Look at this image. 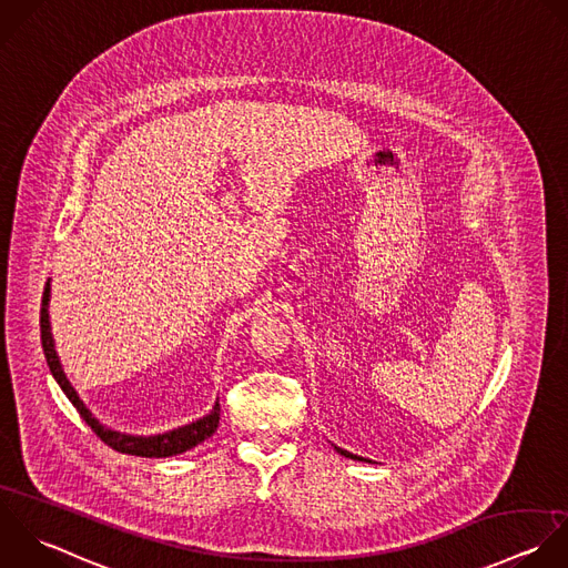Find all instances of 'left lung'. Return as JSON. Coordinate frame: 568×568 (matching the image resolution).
<instances>
[{"instance_id": "8db88e82", "label": "left lung", "mask_w": 568, "mask_h": 568, "mask_svg": "<svg viewBox=\"0 0 568 568\" xmlns=\"http://www.w3.org/2000/svg\"><path fill=\"white\" fill-rule=\"evenodd\" d=\"M334 449H336L341 456H345V458H352V460H367V458H361V456H356V454H349V452H345V449H341V447H336V445H334ZM367 463H372V460H367Z\"/></svg>"}]
</instances>
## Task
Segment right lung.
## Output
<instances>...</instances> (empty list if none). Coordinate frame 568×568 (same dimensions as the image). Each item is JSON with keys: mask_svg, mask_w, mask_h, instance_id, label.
Returning a JSON list of instances; mask_svg holds the SVG:
<instances>
[{"mask_svg": "<svg viewBox=\"0 0 568 568\" xmlns=\"http://www.w3.org/2000/svg\"><path fill=\"white\" fill-rule=\"evenodd\" d=\"M48 303H50V278L43 287V298H41V316H39V325H41V347L45 354V363L50 367L52 378L57 381V385L61 387V392L68 396V400L74 405V409L81 414V418L85 420V425L114 452L119 454H128V456H139V458H168V456H176L183 454L196 445H201L203 440H207L216 427H219V418H221V409H219V400L214 403L212 412L190 425L176 427L172 432H163V434H154V436H134V434H121L114 432L105 425H101L92 412L83 405V400L79 398V394L74 392V387L70 385V381L63 374V367L59 363L57 349H54V341H52V332H50V316H48Z\"/></svg>", "mask_w": 568, "mask_h": 568, "instance_id": "obj_1", "label": "right lung"}]
</instances>
